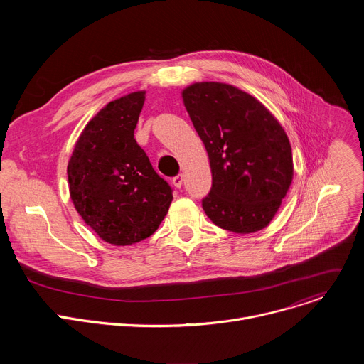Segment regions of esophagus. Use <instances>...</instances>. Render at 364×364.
Returning a JSON list of instances; mask_svg holds the SVG:
<instances>
[{
	"label": "esophagus",
	"instance_id": "34e87169",
	"mask_svg": "<svg viewBox=\"0 0 364 364\" xmlns=\"http://www.w3.org/2000/svg\"><path fill=\"white\" fill-rule=\"evenodd\" d=\"M173 184H174L176 188H181V186H183V176H181V174L176 176V177L173 178Z\"/></svg>",
	"mask_w": 364,
	"mask_h": 364
}]
</instances>
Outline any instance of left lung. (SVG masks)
Wrapping results in <instances>:
<instances>
[{
	"label": "left lung",
	"mask_w": 364,
	"mask_h": 364,
	"mask_svg": "<svg viewBox=\"0 0 364 364\" xmlns=\"http://www.w3.org/2000/svg\"><path fill=\"white\" fill-rule=\"evenodd\" d=\"M212 168V190L203 210L233 233L267 228L294 178L287 132L264 103L239 87L197 82L181 92Z\"/></svg>",
	"instance_id": "left-lung-1"
}]
</instances>
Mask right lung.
<instances>
[{"mask_svg": "<svg viewBox=\"0 0 364 364\" xmlns=\"http://www.w3.org/2000/svg\"><path fill=\"white\" fill-rule=\"evenodd\" d=\"M145 90L111 100L83 128L68 164L69 191L83 222L115 246L159 229L173 201L168 183L134 138Z\"/></svg>", "mask_w": 364, "mask_h": 364, "instance_id": "add662e5", "label": "right lung"}]
</instances>
